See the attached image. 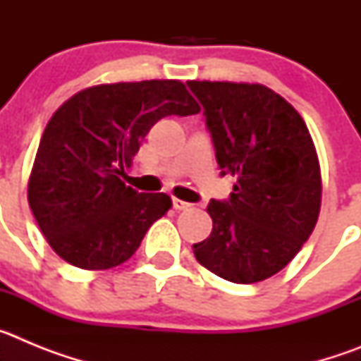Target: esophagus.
I'll return each mask as SVG.
<instances>
[{"mask_svg": "<svg viewBox=\"0 0 361 361\" xmlns=\"http://www.w3.org/2000/svg\"><path fill=\"white\" fill-rule=\"evenodd\" d=\"M173 208L177 209V212H184V209H190L191 204L190 202H184V200L180 199H173Z\"/></svg>", "mask_w": 361, "mask_h": 361, "instance_id": "obj_1", "label": "esophagus"}]
</instances>
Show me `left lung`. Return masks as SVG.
I'll return each mask as SVG.
<instances>
[{
	"mask_svg": "<svg viewBox=\"0 0 361 361\" xmlns=\"http://www.w3.org/2000/svg\"><path fill=\"white\" fill-rule=\"evenodd\" d=\"M188 86L204 108L220 175L237 177L228 200H209L212 235L193 244V253L229 282L269 279L317 226L322 177L311 133L298 111L264 85Z\"/></svg>",
	"mask_w": 361,
	"mask_h": 361,
	"instance_id": "8db88e82",
	"label": "left lung"
}]
</instances>
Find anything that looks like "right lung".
Masks as SVG:
<instances>
[{"mask_svg": "<svg viewBox=\"0 0 361 361\" xmlns=\"http://www.w3.org/2000/svg\"><path fill=\"white\" fill-rule=\"evenodd\" d=\"M199 111L173 79L90 86L57 108L28 178V204L50 247L81 269L126 262L171 199L139 193L121 177L153 124Z\"/></svg>", "mask_w": 361, "mask_h": 361, "instance_id": "add662e5", "label": "right lung"}]
</instances>
